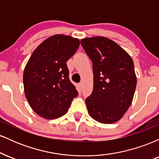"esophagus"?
<instances>
[{
    "label": "esophagus",
    "mask_w": 159,
    "mask_h": 159,
    "mask_svg": "<svg viewBox=\"0 0 159 159\" xmlns=\"http://www.w3.org/2000/svg\"><path fill=\"white\" fill-rule=\"evenodd\" d=\"M78 87H79L80 90H82V89H83V83H82V82L79 83V84H78Z\"/></svg>",
    "instance_id": "34e87169"
}]
</instances>
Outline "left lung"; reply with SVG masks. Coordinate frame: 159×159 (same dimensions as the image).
<instances>
[{"label": "left lung", "instance_id": "1", "mask_svg": "<svg viewBox=\"0 0 159 159\" xmlns=\"http://www.w3.org/2000/svg\"><path fill=\"white\" fill-rule=\"evenodd\" d=\"M93 63V90L86 98L87 111L101 123L118 121L130 107L137 85L134 62L119 45L104 36L82 39Z\"/></svg>", "mask_w": 159, "mask_h": 159}]
</instances>
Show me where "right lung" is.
<instances>
[{
    "instance_id": "obj_1",
    "label": "right lung",
    "mask_w": 159,
    "mask_h": 159,
    "mask_svg": "<svg viewBox=\"0 0 159 159\" xmlns=\"http://www.w3.org/2000/svg\"><path fill=\"white\" fill-rule=\"evenodd\" d=\"M79 45V39L72 36H50L34 50L25 66V96L33 110L45 119L64 115L77 97L78 91L69 78L66 62Z\"/></svg>"
}]
</instances>
